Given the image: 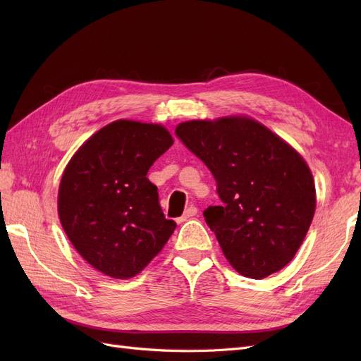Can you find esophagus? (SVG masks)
I'll return each instance as SVG.
<instances>
[{
    "label": "esophagus",
    "instance_id": "34e87169",
    "mask_svg": "<svg viewBox=\"0 0 361 361\" xmlns=\"http://www.w3.org/2000/svg\"><path fill=\"white\" fill-rule=\"evenodd\" d=\"M195 214H197V207H195V206L187 207V209H185V212H183V215L180 218H178V223L182 224L183 221H187L188 218H192Z\"/></svg>",
    "mask_w": 361,
    "mask_h": 361
}]
</instances>
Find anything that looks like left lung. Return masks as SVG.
<instances>
[{"label": "left lung", "mask_w": 361, "mask_h": 361, "mask_svg": "<svg viewBox=\"0 0 361 361\" xmlns=\"http://www.w3.org/2000/svg\"><path fill=\"white\" fill-rule=\"evenodd\" d=\"M176 135L216 180L221 206L203 216L239 274L265 279L285 268L312 224V171L285 140L244 116L190 120Z\"/></svg>", "instance_id": "obj_1"}]
</instances>
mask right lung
Returning <instances> with one entry per match:
<instances>
[{
	"mask_svg": "<svg viewBox=\"0 0 361 361\" xmlns=\"http://www.w3.org/2000/svg\"><path fill=\"white\" fill-rule=\"evenodd\" d=\"M171 145L161 125L116 120L87 140L64 169L60 223L75 250L102 274L137 276L176 228L146 178Z\"/></svg>",
	"mask_w": 361,
	"mask_h": 361,
	"instance_id": "1",
	"label": "right lung"
}]
</instances>
